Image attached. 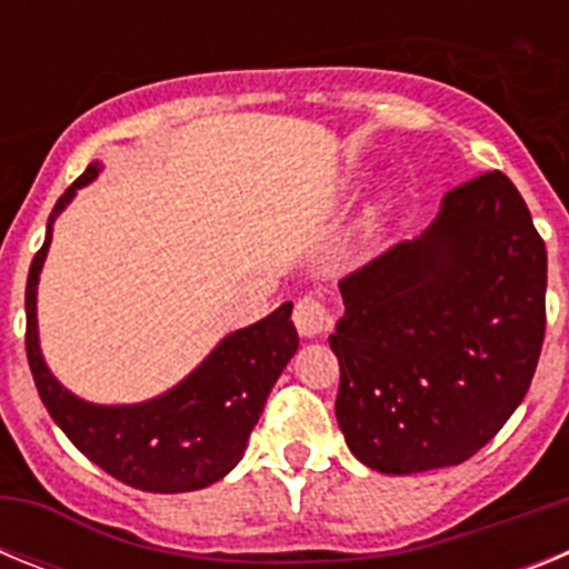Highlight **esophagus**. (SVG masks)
Returning a JSON list of instances; mask_svg holds the SVG:
<instances>
[{
  "mask_svg": "<svg viewBox=\"0 0 569 569\" xmlns=\"http://www.w3.org/2000/svg\"><path fill=\"white\" fill-rule=\"evenodd\" d=\"M293 321L296 330H299L301 336L313 339V336H321L330 325H333V316H330L328 305H325L319 296H301V299L296 301Z\"/></svg>",
  "mask_w": 569,
  "mask_h": 569,
  "instance_id": "esophagus-1",
  "label": "esophagus"
}]
</instances>
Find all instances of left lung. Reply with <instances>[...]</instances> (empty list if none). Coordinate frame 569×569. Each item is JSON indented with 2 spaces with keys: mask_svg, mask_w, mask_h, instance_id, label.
I'll return each instance as SVG.
<instances>
[{
  "mask_svg": "<svg viewBox=\"0 0 569 569\" xmlns=\"http://www.w3.org/2000/svg\"><path fill=\"white\" fill-rule=\"evenodd\" d=\"M336 419L361 465L453 467L530 390L547 325V248L501 170L445 196L433 224L339 281Z\"/></svg>",
  "mask_w": 569,
  "mask_h": 569,
  "instance_id": "8db88e82",
  "label": "left lung"
}]
</instances>
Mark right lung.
Wrapping results in <instances>:
<instances>
[{
  "label": "right lung",
  "mask_w": 569,
  "mask_h": 569,
  "mask_svg": "<svg viewBox=\"0 0 569 569\" xmlns=\"http://www.w3.org/2000/svg\"><path fill=\"white\" fill-rule=\"evenodd\" d=\"M97 173L99 162L88 164L77 182L59 196L48 219L44 244L30 261L24 288V350L30 373L50 419L113 479L148 492L202 490L239 465L276 379L293 359L299 347V333L290 321L293 305L284 301L268 319L224 336L188 379L142 405H90L68 393L53 379L39 350L37 284L57 216Z\"/></svg>",
  "instance_id": "obj_1"
}]
</instances>
